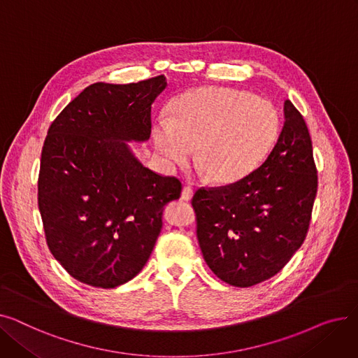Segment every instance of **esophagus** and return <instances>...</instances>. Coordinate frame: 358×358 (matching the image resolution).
I'll return each instance as SVG.
<instances>
[{
	"label": "esophagus",
	"mask_w": 358,
	"mask_h": 358,
	"mask_svg": "<svg viewBox=\"0 0 358 358\" xmlns=\"http://www.w3.org/2000/svg\"><path fill=\"white\" fill-rule=\"evenodd\" d=\"M193 197V189L192 187H184L182 192H181V199L185 201H190Z\"/></svg>",
	"instance_id": "obj_1"
}]
</instances>
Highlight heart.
I'll list each match as a JSON object with an SVG mask.
<instances>
[{
  "label": "heart",
  "mask_w": 358,
  "mask_h": 358,
  "mask_svg": "<svg viewBox=\"0 0 358 358\" xmlns=\"http://www.w3.org/2000/svg\"><path fill=\"white\" fill-rule=\"evenodd\" d=\"M280 129L277 108L235 88L208 87L182 94L171 119H158L152 138L168 165L182 164L197 146L196 159L213 182L251 174L273 148Z\"/></svg>",
  "instance_id": "b5f03b06"
}]
</instances>
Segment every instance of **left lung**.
Masks as SVG:
<instances>
[{
	"instance_id": "1",
	"label": "left lung",
	"mask_w": 358,
	"mask_h": 358,
	"mask_svg": "<svg viewBox=\"0 0 358 358\" xmlns=\"http://www.w3.org/2000/svg\"><path fill=\"white\" fill-rule=\"evenodd\" d=\"M316 190L309 130L286 100L285 124L267 159L234 184L193 196L206 264L235 287L277 274L306 238Z\"/></svg>"
}]
</instances>
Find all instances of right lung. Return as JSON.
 Instances as JSON below:
<instances>
[{
    "mask_svg": "<svg viewBox=\"0 0 358 358\" xmlns=\"http://www.w3.org/2000/svg\"><path fill=\"white\" fill-rule=\"evenodd\" d=\"M166 87L159 77L96 83L53 120L42 149L39 210L55 259L81 283L117 287L146 264L165 204L181 182L162 177L127 142L150 136V108Z\"/></svg>",
    "mask_w": 358,
    "mask_h": 358,
    "instance_id": "right-lung-1",
    "label": "right lung"
}]
</instances>
